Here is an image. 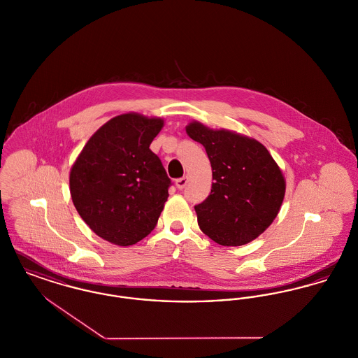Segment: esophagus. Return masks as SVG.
Masks as SVG:
<instances>
[{
  "mask_svg": "<svg viewBox=\"0 0 358 358\" xmlns=\"http://www.w3.org/2000/svg\"><path fill=\"white\" fill-rule=\"evenodd\" d=\"M187 184H188V177H181V178L176 180V185L178 189H184L187 187Z\"/></svg>",
  "mask_w": 358,
  "mask_h": 358,
  "instance_id": "obj_1",
  "label": "esophagus"
}]
</instances>
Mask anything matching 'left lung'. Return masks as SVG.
Listing matches in <instances>:
<instances>
[{
    "instance_id": "obj_1",
    "label": "left lung",
    "mask_w": 358,
    "mask_h": 358,
    "mask_svg": "<svg viewBox=\"0 0 358 358\" xmlns=\"http://www.w3.org/2000/svg\"><path fill=\"white\" fill-rule=\"evenodd\" d=\"M187 134L210 158L212 189L194 206L200 230L222 246H242L265 231L284 200L285 180L264 145L193 122Z\"/></svg>"
}]
</instances>
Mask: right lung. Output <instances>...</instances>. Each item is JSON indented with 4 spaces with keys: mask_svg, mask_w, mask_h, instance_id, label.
<instances>
[{
    "mask_svg": "<svg viewBox=\"0 0 358 358\" xmlns=\"http://www.w3.org/2000/svg\"><path fill=\"white\" fill-rule=\"evenodd\" d=\"M162 119L124 113L87 141L70 171L76 210L90 230L110 243L129 246L157 226L171 180L150 150Z\"/></svg>",
    "mask_w": 358,
    "mask_h": 358,
    "instance_id": "obj_1",
    "label": "right lung"
}]
</instances>
